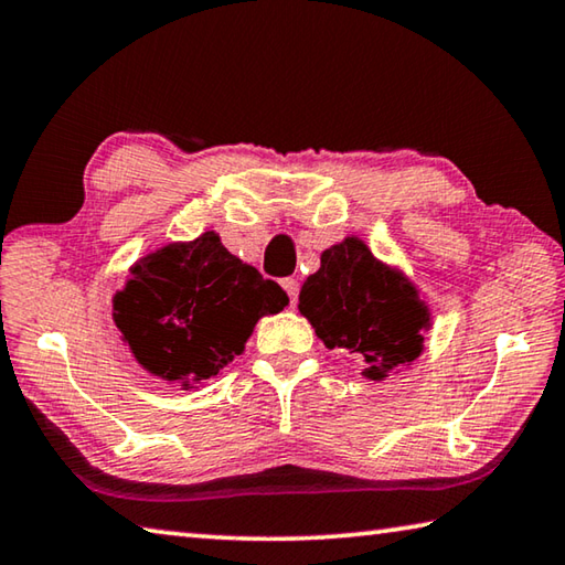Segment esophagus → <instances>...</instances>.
<instances>
[{"label": "esophagus", "instance_id": "1", "mask_svg": "<svg viewBox=\"0 0 565 565\" xmlns=\"http://www.w3.org/2000/svg\"><path fill=\"white\" fill-rule=\"evenodd\" d=\"M281 286H284V291L289 294V301L296 303V299H299V279H284Z\"/></svg>", "mask_w": 565, "mask_h": 565}]
</instances>
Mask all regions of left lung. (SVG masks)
Returning a JSON list of instances; mask_svg holds the SVG:
<instances>
[{
    "instance_id": "8db88e82",
    "label": "left lung",
    "mask_w": 565,
    "mask_h": 565,
    "mask_svg": "<svg viewBox=\"0 0 565 565\" xmlns=\"http://www.w3.org/2000/svg\"><path fill=\"white\" fill-rule=\"evenodd\" d=\"M299 311L327 349L363 356V376L371 381H384L388 371L416 361L431 327L414 284L381 264L356 236L321 254V269L301 286Z\"/></svg>"
}]
</instances>
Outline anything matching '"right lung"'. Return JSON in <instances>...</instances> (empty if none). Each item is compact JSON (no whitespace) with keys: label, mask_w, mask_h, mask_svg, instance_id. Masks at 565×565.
<instances>
[{"label":"right lung","mask_w":565,"mask_h":565,"mask_svg":"<svg viewBox=\"0 0 565 565\" xmlns=\"http://www.w3.org/2000/svg\"><path fill=\"white\" fill-rule=\"evenodd\" d=\"M286 303L279 284L206 232L134 264L111 317L149 374L194 388L244 351L256 321Z\"/></svg>","instance_id":"obj_1"}]
</instances>
